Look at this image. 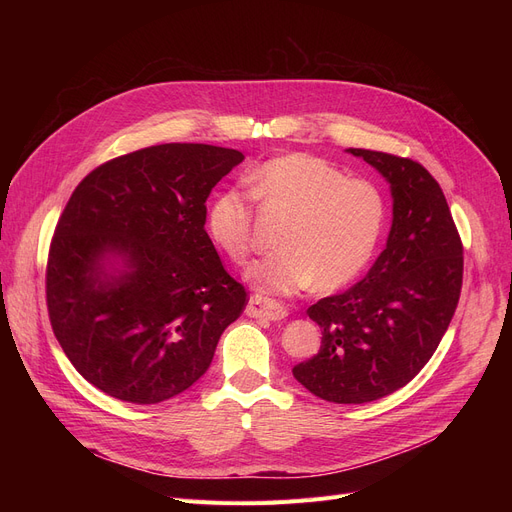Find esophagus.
I'll return each mask as SVG.
<instances>
[{
    "label": "esophagus",
    "instance_id": "obj_1",
    "mask_svg": "<svg viewBox=\"0 0 512 512\" xmlns=\"http://www.w3.org/2000/svg\"><path fill=\"white\" fill-rule=\"evenodd\" d=\"M247 315L278 321V319H284L288 315V311L282 303H278L274 299L261 297V294H253V297L249 299V305H247Z\"/></svg>",
    "mask_w": 512,
    "mask_h": 512
}]
</instances>
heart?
Instances as JSON below:
<instances>
[{"label":"heart","mask_w":512,"mask_h":512,"mask_svg":"<svg viewBox=\"0 0 512 512\" xmlns=\"http://www.w3.org/2000/svg\"><path fill=\"white\" fill-rule=\"evenodd\" d=\"M253 201L286 218L280 251L253 263L249 280L272 294L309 288L336 290L353 282L373 257L386 226V197L367 178H346L326 159L307 153L274 157L249 178ZM255 209L242 193L213 201L207 228L234 263L253 253Z\"/></svg>","instance_id":"heart-1"}]
</instances>
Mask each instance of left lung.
I'll use <instances>...</instances> for the list:
<instances>
[{
  "instance_id": "8db88e82",
  "label": "left lung",
  "mask_w": 512,
  "mask_h": 512,
  "mask_svg": "<svg viewBox=\"0 0 512 512\" xmlns=\"http://www.w3.org/2000/svg\"><path fill=\"white\" fill-rule=\"evenodd\" d=\"M392 188V228L369 274L307 309L319 353L292 367L311 394L363 405L407 386L432 359L459 305L463 242L436 178L419 161L348 149Z\"/></svg>"
}]
</instances>
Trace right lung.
<instances>
[{"mask_svg":"<svg viewBox=\"0 0 512 512\" xmlns=\"http://www.w3.org/2000/svg\"><path fill=\"white\" fill-rule=\"evenodd\" d=\"M245 159L166 143L105 161L68 199L53 232L45 299L53 334L107 396L157 405L191 388L249 297L205 232L211 188ZM120 256L118 275L104 255Z\"/></svg>","mask_w":512,"mask_h":512,"instance_id":"right-lung-1","label":"right lung"}]
</instances>
